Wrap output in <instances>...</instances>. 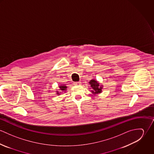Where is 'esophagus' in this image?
Masks as SVG:
<instances>
[{
  "mask_svg": "<svg viewBox=\"0 0 154 154\" xmlns=\"http://www.w3.org/2000/svg\"><path fill=\"white\" fill-rule=\"evenodd\" d=\"M81 84H82L81 82H75L73 83L74 85H81Z\"/></svg>",
  "mask_w": 154,
  "mask_h": 154,
  "instance_id": "34e87169",
  "label": "esophagus"
}]
</instances>
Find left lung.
<instances>
[{
	"instance_id": "obj_1",
	"label": "left lung",
	"mask_w": 154,
	"mask_h": 154,
	"mask_svg": "<svg viewBox=\"0 0 154 154\" xmlns=\"http://www.w3.org/2000/svg\"><path fill=\"white\" fill-rule=\"evenodd\" d=\"M90 88H91V92L94 95L101 94L103 92V85L101 84L98 81L95 79H91L89 82Z\"/></svg>"
}]
</instances>
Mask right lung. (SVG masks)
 Masks as SVG:
<instances>
[{
    "mask_svg": "<svg viewBox=\"0 0 154 154\" xmlns=\"http://www.w3.org/2000/svg\"><path fill=\"white\" fill-rule=\"evenodd\" d=\"M59 90L56 91V92L57 95H60L62 92H66L67 87H66V84H62V85H60L59 86Z\"/></svg>",
    "mask_w": 154,
    "mask_h": 154,
    "instance_id": "right-lung-1",
    "label": "right lung"
}]
</instances>
